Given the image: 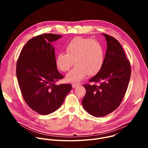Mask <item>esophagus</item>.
<instances>
[{"mask_svg": "<svg viewBox=\"0 0 148 148\" xmlns=\"http://www.w3.org/2000/svg\"><path fill=\"white\" fill-rule=\"evenodd\" d=\"M79 86V84H72V87H73V88H75V87H77V86Z\"/></svg>", "mask_w": 148, "mask_h": 148, "instance_id": "obj_1", "label": "esophagus"}]
</instances>
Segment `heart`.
<instances>
[{"label":"heart","instance_id":"obj_1","mask_svg":"<svg viewBox=\"0 0 148 148\" xmlns=\"http://www.w3.org/2000/svg\"><path fill=\"white\" fill-rule=\"evenodd\" d=\"M66 52L59 53L56 59L58 68L66 72L75 64L66 75L70 82H79L88 75L97 74L101 69L104 61V50L99 41L90 38L77 37L66 46Z\"/></svg>","mask_w":148,"mask_h":148}]
</instances>
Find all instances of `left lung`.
Returning <instances> with one entry per match:
<instances>
[{
    "label": "left lung",
    "mask_w": 148,
    "mask_h": 148,
    "mask_svg": "<svg viewBox=\"0 0 148 148\" xmlns=\"http://www.w3.org/2000/svg\"><path fill=\"white\" fill-rule=\"evenodd\" d=\"M107 50L101 70L85 84L86 93L82 106L95 117L107 115L118 108L127 90L131 68L130 61L119 42L114 37L103 34ZM98 83V84H96Z\"/></svg>",
    "instance_id": "obj_1"
}]
</instances>
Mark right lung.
<instances>
[{
  "mask_svg": "<svg viewBox=\"0 0 148 148\" xmlns=\"http://www.w3.org/2000/svg\"><path fill=\"white\" fill-rule=\"evenodd\" d=\"M61 37L45 33L33 37L24 46L17 61L16 75L22 96L28 106L41 115L58 109L72 88L70 84H56L63 76L57 69L51 43Z\"/></svg>",
  "mask_w": 148,
  "mask_h": 148,
  "instance_id": "right-lung-1",
  "label": "right lung"
}]
</instances>
